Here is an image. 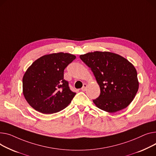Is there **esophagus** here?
Wrapping results in <instances>:
<instances>
[{
  "instance_id": "34e87169",
  "label": "esophagus",
  "mask_w": 156,
  "mask_h": 156,
  "mask_svg": "<svg viewBox=\"0 0 156 156\" xmlns=\"http://www.w3.org/2000/svg\"><path fill=\"white\" fill-rule=\"evenodd\" d=\"M87 85L86 83H84L83 86V87L81 88V90L82 91H85L86 89H87Z\"/></svg>"
}]
</instances>
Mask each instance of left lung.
Returning <instances> with one entry per match:
<instances>
[{"instance_id":"1","label":"left lung","mask_w":156,"mask_h":156,"mask_svg":"<svg viewBox=\"0 0 156 156\" xmlns=\"http://www.w3.org/2000/svg\"><path fill=\"white\" fill-rule=\"evenodd\" d=\"M91 68L100 88L93 101L100 109L114 113L126 108L139 89L137 71L123 57L110 52L95 51L80 56Z\"/></svg>"}]
</instances>
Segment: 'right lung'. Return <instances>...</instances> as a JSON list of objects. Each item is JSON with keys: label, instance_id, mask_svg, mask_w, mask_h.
I'll use <instances>...</instances> for the list:
<instances>
[{"label": "right lung", "instance_id": "obj_1", "mask_svg": "<svg viewBox=\"0 0 156 156\" xmlns=\"http://www.w3.org/2000/svg\"><path fill=\"white\" fill-rule=\"evenodd\" d=\"M76 58L69 53L46 55L36 59L23 78V95L29 104L44 114L58 112L71 103L76 93L64 80V70Z\"/></svg>", "mask_w": 156, "mask_h": 156}]
</instances>
